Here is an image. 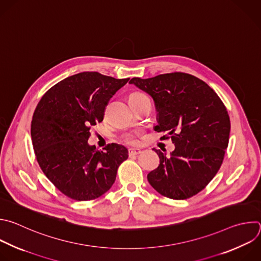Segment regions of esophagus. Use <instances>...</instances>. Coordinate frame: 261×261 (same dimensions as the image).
Here are the masks:
<instances>
[{
    "label": "esophagus",
    "instance_id": "obj_1",
    "mask_svg": "<svg viewBox=\"0 0 261 261\" xmlns=\"http://www.w3.org/2000/svg\"><path fill=\"white\" fill-rule=\"evenodd\" d=\"M141 153V150L140 149H135V148H130L128 150V155L129 156H135V155H138Z\"/></svg>",
    "mask_w": 261,
    "mask_h": 261
}]
</instances>
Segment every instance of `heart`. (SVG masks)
Here are the masks:
<instances>
[{"label": "heart", "mask_w": 261, "mask_h": 261, "mask_svg": "<svg viewBox=\"0 0 261 261\" xmlns=\"http://www.w3.org/2000/svg\"><path fill=\"white\" fill-rule=\"evenodd\" d=\"M137 95H144V94H141V93H134L132 94L130 96H137ZM124 141L128 144H137L138 142V138H137V135L135 134H129L127 136L124 137Z\"/></svg>", "instance_id": "1"}]
</instances>
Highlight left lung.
<instances>
[{
    "mask_svg": "<svg viewBox=\"0 0 261 261\" xmlns=\"http://www.w3.org/2000/svg\"><path fill=\"white\" fill-rule=\"evenodd\" d=\"M130 84L154 100L159 124L175 150L154 149L160 166L150 172V185L164 196L186 199L202 190L219 171L228 146L230 120L224 103L202 80L186 73L133 78ZM166 151V150H165Z\"/></svg>",
    "mask_w": 261,
    "mask_h": 261,
    "instance_id": "left-lung-1",
    "label": "left lung"
}]
</instances>
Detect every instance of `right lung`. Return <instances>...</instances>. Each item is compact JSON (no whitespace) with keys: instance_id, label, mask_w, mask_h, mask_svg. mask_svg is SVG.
Masks as SVG:
<instances>
[{"instance_id":"obj_1","label":"right lung","mask_w":261,"mask_h":261,"mask_svg":"<svg viewBox=\"0 0 261 261\" xmlns=\"http://www.w3.org/2000/svg\"><path fill=\"white\" fill-rule=\"evenodd\" d=\"M128 80L82 72L52 86L37 105L31 125L37 162L49 181L75 200L107 192L128 158L122 145L99 151L88 144L91 126L102 121L110 98Z\"/></svg>"}]
</instances>
